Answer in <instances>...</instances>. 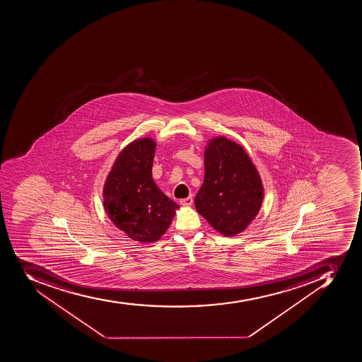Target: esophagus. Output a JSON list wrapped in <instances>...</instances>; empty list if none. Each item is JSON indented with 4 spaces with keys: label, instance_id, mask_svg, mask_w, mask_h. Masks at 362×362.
<instances>
[{
    "label": "esophagus",
    "instance_id": "obj_1",
    "mask_svg": "<svg viewBox=\"0 0 362 362\" xmlns=\"http://www.w3.org/2000/svg\"><path fill=\"white\" fill-rule=\"evenodd\" d=\"M192 203H194V198H192V196H190V197L183 198V199L180 200V204H181V205L189 206L192 205Z\"/></svg>",
    "mask_w": 362,
    "mask_h": 362
}]
</instances>
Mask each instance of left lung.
Masks as SVG:
<instances>
[{
  "label": "left lung",
  "instance_id": "8db88e82",
  "mask_svg": "<svg viewBox=\"0 0 362 362\" xmlns=\"http://www.w3.org/2000/svg\"><path fill=\"white\" fill-rule=\"evenodd\" d=\"M263 187L245 150L226 138L209 142L205 179L194 198L199 214L222 235L241 233L261 209Z\"/></svg>",
  "mask_w": 362,
  "mask_h": 362
}]
</instances>
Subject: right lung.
Segmentation results:
<instances>
[{
  "instance_id": "obj_1",
  "label": "right lung",
  "mask_w": 362,
  "mask_h": 362,
  "mask_svg": "<svg viewBox=\"0 0 362 362\" xmlns=\"http://www.w3.org/2000/svg\"><path fill=\"white\" fill-rule=\"evenodd\" d=\"M156 144L144 138L129 144L107 177L105 209L118 229L133 240H158L179 207L153 182L151 168Z\"/></svg>"
}]
</instances>
